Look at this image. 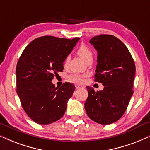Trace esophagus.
<instances>
[{"label": "esophagus", "mask_w": 150, "mask_h": 150, "mask_svg": "<svg viewBox=\"0 0 150 150\" xmlns=\"http://www.w3.org/2000/svg\"><path fill=\"white\" fill-rule=\"evenodd\" d=\"M81 88H83V86L80 85H76V89H81Z\"/></svg>", "instance_id": "obj_1"}]
</instances>
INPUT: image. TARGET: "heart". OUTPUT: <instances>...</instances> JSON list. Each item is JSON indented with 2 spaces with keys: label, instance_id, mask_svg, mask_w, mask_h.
<instances>
[{
  "label": "heart",
  "instance_id": "obj_1",
  "mask_svg": "<svg viewBox=\"0 0 150 150\" xmlns=\"http://www.w3.org/2000/svg\"><path fill=\"white\" fill-rule=\"evenodd\" d=\"M77 54L80 57L83 58L85 61H87L90 58H92V52L91 50L85 45H81L77 49ZM69 61V56H67L63 61L64 66H67ZM87 74H72L69 76V79L74 83H82L84 82L85 79Z\"/></svg>",
  "mask_w": 150,
  "mask_h": 150
}]
</instances>
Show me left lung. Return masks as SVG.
<instances>
[{
	"label": "left lung",
	"instance_id": "left-lung-1",
	"mask_svg": "<svg viewBox=\"0 0 150 150\" xmlns=\"http://www.w3.org/2000/svg\"><path fill=\"white\" fill-rule=\"evenodd\" d=\"M89 42L98 52L95 82L102 83L103 90L95 92L87 86L85 109L89 118L102 125L120 119L133 94L136 67L125 44L112 35L100 34Z\"/></svg>",
	"mask_w": 150,
	"mask_h": 150
}]
</instances>
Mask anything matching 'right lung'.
<instances>
[{
	"mask_svg": "<svg viewBox=\"0 0 150 150\" xmlns=\"http://www.w3.org/2000/svg\"><path fill=\"white\" fill-rule=\"evenodd\" d=\"M79 38L38 37L23 50L16 65V92L25 113L40 125L59 120L75 86L65 82L61 87L52 83L54 76L63 70V61Z\"/></svg>",
	"mask_w": 150,
	"mask_h": 150,
	"instance_id": "1",
	"label": "right lung"
}]
</instances>
